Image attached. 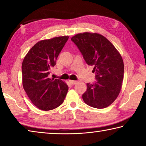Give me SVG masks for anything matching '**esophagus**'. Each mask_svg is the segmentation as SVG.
<instances>
[{
	"mask_svg": "<svg viewBox=\"0 0 146 146\" xmlns=\"http://www.w3.org/2000/svg\"><path fill=\"white\" fill-rule=\"evenodd\" d=\"M69 82H70V83L71 84H75L77 82V81H76V80H69Z\"/></svg>",
	"mask_w": 146,
	"mask_h": 146,
	"instance_id": "esophagus-1",
	"label": "esophagus"
}]
</instances>
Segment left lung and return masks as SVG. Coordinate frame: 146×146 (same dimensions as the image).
<instances>
[{
    "instance_id": "8db88e82",
    "label": "left lung",
    "mask_w": 146,
    "mask_h": 146,
    "mask_svg": "<svg viewBox=\"0 0 146 146\" xmlns=\"http://www.w3.org/2000/svg\"><path fill=\"white\" fill-rule=\"evenodd\" d=\"M71 40L78 47L89 66H93L97 81L87 84L83 100L91 107L102 109L111 104L119 95L124 66L120 54L105 36L98 33H78Z\"/></svg>"
}]
</instances>
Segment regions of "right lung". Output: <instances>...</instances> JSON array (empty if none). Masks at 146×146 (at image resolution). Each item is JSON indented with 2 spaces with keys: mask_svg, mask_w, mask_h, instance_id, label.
<instances>
[{
  "mask_svg": "<svg viewBox=\"0 0 146 146\" xmlns=\"http://www.w3.org/2000/svg\"><path fill=\"white\" fill-rule=\"evenodd\" d=\"M68 36L38 42L30 49L22 64L23 85L27 95L36 108L43 111L55 109L63 103L68 86L60 79L49 78L51 67Z\"/></svg>",
  "mask_w": 146,
  "mask_h": 146,
  "instance_id": "1",
  "label": "right lung"
}]
</instances>
